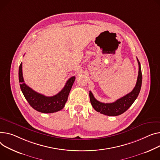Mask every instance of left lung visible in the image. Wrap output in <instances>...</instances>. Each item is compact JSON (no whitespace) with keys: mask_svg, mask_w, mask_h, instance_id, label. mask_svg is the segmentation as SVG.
<instances>
[{"mask_svg":"<svg viewBox=\"0 0 160 160\" xmlns=\"http://www.w3.org/2000/svg\"><path fill=\"white\" fill-rule=\"evenodd\" d=\"M137 60L138 63V66H139L138 76L136 86L131 92L126 94L121 98L117 100L113 103H105L98 101L94 97L92 93L89 91V98L91 103L92 108L97 112L107 116H118L125 112L132 105V104L136 100L138 94L140 93L142 82V74L140 63L138 58Z\"/></svg>","mask_w":160,"mask_h":160,"instance_id":"8db88e82","label":"left lung"}]
</instances>
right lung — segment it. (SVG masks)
Returning <instances> with one entry per match:
<instances>
[{
    "label": "right lung",
    "instance_id": "obj_1",
    "mask_svg": "<svg viewBox=\"0 0 160 160\" xmlns=\"http://www.w3.org/2000/svg\"><path fill=\"white\" fill-rule=\"evenodd\" d=\"M18 79L21 91L31 107L40 112L52 113L62 110L65 106L72 84L75 80V77H71L63 88L57 94L52 97H46L27 86L23 78L22 62L19 66Z\"/></svg>",
    "mask_w": 160,
    "mask_h": 160
}]
</instances>
